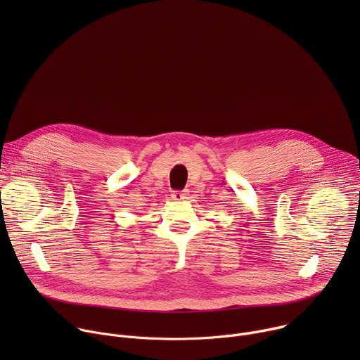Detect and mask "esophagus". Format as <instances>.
I'll use <instances>...</instances> for the list:
<instances>
[{
    "label": "esophagus",
    "mask_w": 360,
    "mask_h": 360,
    "mask_svg": "<svg viewBox=\"0 0 360 360\" xmlns=\"http://www.w3.org/2000/svg\"><path fill=\"white\" fill-rule=\"evenodd\" d=\"M186 196H188V193L185 191H175V192H172V199L174 200H184V199H186Z\"/></svg>",
    "instance_id": "esophagus-1"
}]
</instances>
